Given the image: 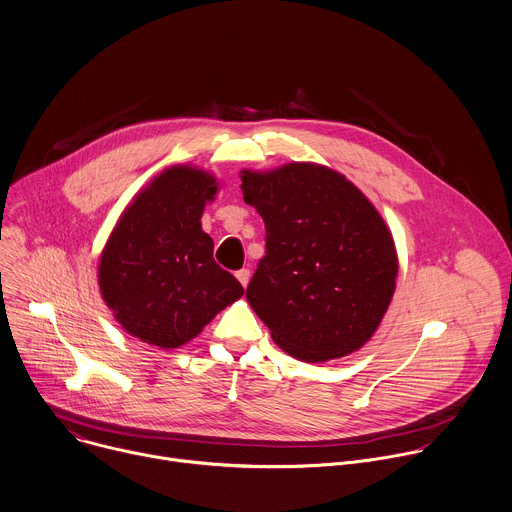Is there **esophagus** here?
<instances>
[{"mask_svg": "<svg viewBox=\"0 0 512 512\" xmlns=\"http://www.w3.org/2000/svg\"><path fill=\"white\" fill-rule=\"evenodd\" d=\"M235 275H237V279H239V283H241L243 287H247V285H249V279H251L249 269H241V271H237Z\"/></svg>", "mask_w": 512, "mask_h": 512, "instance_id": "1", "label": "esophagus"}]
</instances>
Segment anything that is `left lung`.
Returning a JSON list of instances; mask_svg holds the SVG:
<instances>
[{"label": "left lung", "instance_id": "8db88e82", "mask_svg": "<svg viewBox=\"0 0 512 512\" xmlns=\"http://www.w3.org/2000/svg\"><path fill=\"white\" fill-rule=\"evenodd\" d=\"M241 181L267 233L247 301L273 342L307 364L358 352L382 323L398 277L396 245L378 209L315 162L241 170Z\"/></svg>", "mask_w": 512, "mask_h": 512}]
</instances>
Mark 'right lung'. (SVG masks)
<instances>
[{
  "instance_id": "1",
  "label": "right lung",
  "mask_w": 512,
  "mask_h": 512,
  "mask_svg": "<svg viewBox=\"0 0 512 512\" xmlns=\"http://www.w3.org/2000/svg\"><path fill=\"white\" fill-rule=\"evenodd\" d=\"M219 181L191 164L164 168L122 211L98 263L102 299L120 327L160 350L185 346L227 305L241 283L213 259L205 205Z\"/></svg>"
}]
</instances>
